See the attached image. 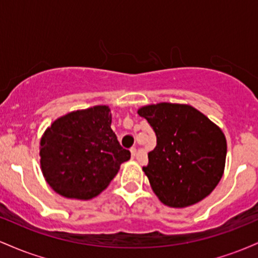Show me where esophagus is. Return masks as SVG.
Returning a JSON list of instances; mask_svg holds the SVG:
<instances>
[{
  "mask_svg": "<svg viewBox=\"0 0 258 258\" xmlns=\"http://www.w3.org/2000/svg\"><path fill=\"white\" fill-rule=\"evenodd\" d=\"M130 152H131V156L133 159L136 156V154H137V152H136V148H131V149H130Z\"/></svg>",
  "mask_w": 258,
  "mask_h": 258,
  "instance_id": "34e87169",
  "label": "esophagus"
}]
</instances>
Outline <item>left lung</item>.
Listing matches in <instances>:
<instances>
[{
	"label": "left lung",
	"mask_w": 258,
	"mask_h": 258,
	"mask_svg": "<svg viewBox=\"0 0 258 258\" xmlns=\"http://www.w3.org/2000/svg\"><path fill=\"white\" fill-rule=\"evenodd\" d=\"M137 112L156 135L143 171L158 199L182 209L211 194L226 166L227 141L220 127L188 104L164 102Z\"/></svg>",
	"instance_id": "8db88e82"
}]
</instances>
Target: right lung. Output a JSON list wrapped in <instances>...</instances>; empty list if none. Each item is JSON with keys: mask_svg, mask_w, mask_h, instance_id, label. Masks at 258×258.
Instances as JSON below:
<instances>
[{"mask_svg": "<svg viewBox=\"0 0 258 258\" xmlns=\"http://www.w3.org/2000/svg\"><path fill=\"white\" fill-rule=\"evenodd\" d=\"M110 126V108L96 105L68 112L47 127L40 141V164L55 193L90 200L110 184L131 158Z\"/></svg>", "mask_w": 258, "mask_h": 258, "instance_id": "right-lung-1", "label": "right lung"}]
</instances>
